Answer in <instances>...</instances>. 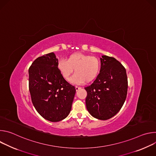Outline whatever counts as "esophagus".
Masks as SVG:
<instances>
[{"label":"esophagus","instance_id":"obj_1","mask_svg":"<svg viewBox=\"0 0 156 156\" xmlns=\"http://www.w3.org/2000/svg\"><path fill=\"white\" fill-rule=\"evenodd\" d=\"M75 89H76V91H78V90H80V89H81V87H78V86H75Z\"/></svg>","mask_w":156,"mask_h":156}]
</instances>
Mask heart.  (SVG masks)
<instances>
[{"instance_id": "obj_1", "label": "heart", "mask_w": 156, "mask_h": 156, "mask_svg": "<svg viewBox=\"0 0 156 156\" xmlns=\"http://www.w3.org/2000/svg\"><path fill=\"white\" fill-rule=\"evenodd\" d=\"M63 77L69 81L74 72L76 73L72 81L75 83L91 82L100 70L101 62L96 57L77 52L70 55L66 60H60L57 65Z\"/></svg>"}]
</instances>
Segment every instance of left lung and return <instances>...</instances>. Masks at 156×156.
<instances>
[{
	"label": "left lung",
	"mask_w": 156,
	"mask_h": 156,
	"mask_svg": "<svg viewBox=\"0 0 156 156\" xmlns=\"http://www.w3.org/2000/svg\"><path fill=\"white\" fill-rule=\"evenodd\" d=\"M84 89L88 112L96 119L108 120L119 112L125 101L128 90L126 70L115 58L102 55L99 74Z\"/></svg>",
	"instance_id": "1"
}]
</instances>
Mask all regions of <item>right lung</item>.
<instances>
[{"mask_svg": "<svg viewBox=\"0 0 156 156\" xmlns=\"http://www.w3.org/2000/svg\"><path fill=\"white\" fill-rule=\"evenodd\" d=\"M54 52L37 58L28 70L29 90L37 112L47 120L61 121L70 114L75 86L63 77Z\"/></svg>", "mask_w": 156, "mask_h": 156, "instance_id": "right-lung-1", "label": "right lung"}]
</instances>
